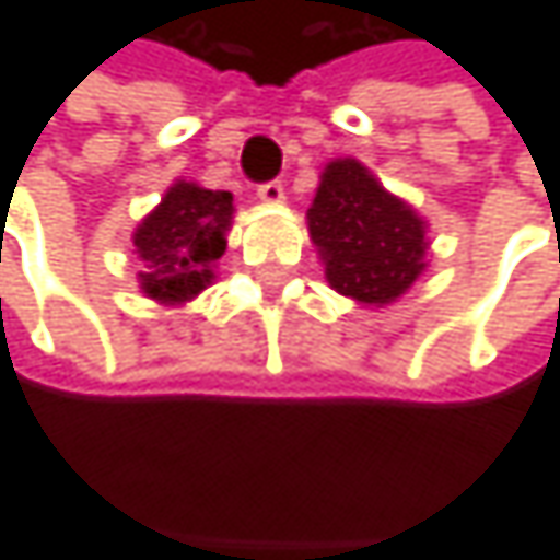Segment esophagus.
<instances>
[{
    "instance_id": "34e87169",
    "label": "esophagus",
    "mask_w": 560,
    "mask_h": 560,
    "mask_svg": "<svg viewBox=\"0 0 560 560\" xmlns=\"http://www.w3.org/2000/svg\"><path fill=\"white\" fill-rule=\"evenodd\" d=\"M258 198L265 205H282L285 201V184L282 180H265V184H258Z\"/></svg>"
}]
</instances>
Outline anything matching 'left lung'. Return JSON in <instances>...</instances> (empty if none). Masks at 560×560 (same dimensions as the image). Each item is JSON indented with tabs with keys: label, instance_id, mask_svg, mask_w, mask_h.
<instances>
[{
	"label": "left lung",
	"instance_id": "obj_1",
	"mask_svg": "<svg viewBox=\"0 0 560 560\" xmlns=\"http://www.w3.org/2000/svg\"><path fill=\"white\" fill-rule=\"evenodd\" d=\"M329 285L359 305H389L427 268V221L352 158L329 161L308 208Z\"/></svg>",
	"mask_w": 560,
	"mask_h": 560
}]
</instances>
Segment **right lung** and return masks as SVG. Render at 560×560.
<instances>
[{"instance_id":"obj_1","label":"right lung","mask_w":560,"mask_h":560,"mask_svg":"<svg viewBox=\"0 0 560 560\" xmlns=\"http://www.w3.org/2000/svg\"><path fill=\"white\" fill-rule=\"evenodd\" d=\"M231 201L228 190H208L195 180H174L167 187L161 205L133 231L147 299L180 305L214 282V261L228 248Z\"/></svg>"}]
</instances>
